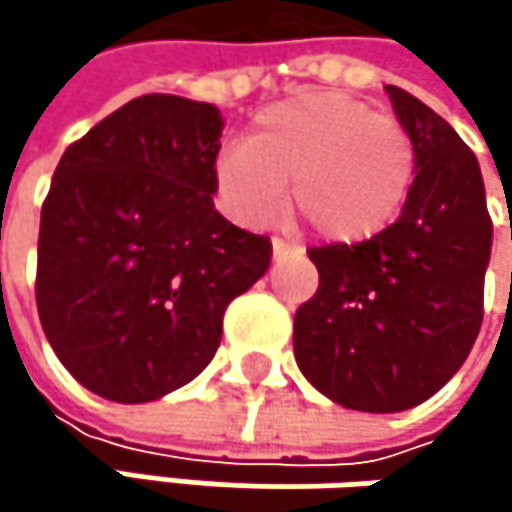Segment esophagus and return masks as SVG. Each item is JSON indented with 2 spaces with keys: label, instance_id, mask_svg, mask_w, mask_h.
Listing matches in <instances>:
<instances>
[{
  "label": "esophagus",
  "instance_id": "34e87169",
  "mask_svg": "<svg viewBox=\"0 0 512 512\" xmlns=\"http://www.w3.org/2000/svg\"><path fill=\"white\" fill-rule=\"evenodd\" d=\"M296 252H302V249L293 246V243H287V240H281V237H272V257H275V260H281V257L287 255H296Z\"/></svg>",
  "mask_w": 512,
  "mask_h": 512
}]
</instances>
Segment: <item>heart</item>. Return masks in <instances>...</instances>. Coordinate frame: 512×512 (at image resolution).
Returning <instances> with one entry per match:
<instances>
[{"mask_svg":"<svg viewBox=\"0 0 512 512\" xmlns=\"http://www.w3.org/2000/svg\"><path fill=\"white\" fill-rule=\"evenodd\" d=\"M418 171L406 124L338 91L281 100L255 118L243 148L216 162L228 210L266 222L293 186V204L332 243H364L400 216Z\"/></svg>","mask_w":512,"mask_h":512,"instance_id":"heart-1","label":"heart"}]
</instances>
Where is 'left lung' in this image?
<instances>
[{
    "label": "left lung",
    "instance_id": "1",
    "mask_svg": "<svg viewBox=\"0 0 512 512\" xmlns=\"http://www.w3.org/2000/svg\"><path fill=\"white\" fill-rule=\"evenodd\" d=\"M385 91L418 148L412 192L379 237L308 252L320 287L293 320L305 379L358 412L412 409L460 370L483 323L492 249L477 156L418 97Z\"/></svg>",
    "mask_w": 512,
    "mask_h": 512
}]
</instances>
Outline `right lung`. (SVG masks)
Listing matches in <instances>:
<instances>
[{"mask_svg": "<svg viewBox=\"0 0 512 512\" xmlns=\"http://www.w3.org/2000/svg\"><path fill=\"white\" fill-rule=\"evenodd\" d=\"M222 115L145 94L73 142L41 207L35 299L58 361L88 391L148 403L216 356L222 317L272 260L213 192Z\"/></svg>", "mask_w": 512, "mask_h": 512, "instance_id": "right-lung-1", "label": "right lung"}]
</instances>
